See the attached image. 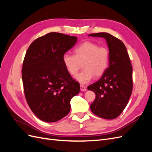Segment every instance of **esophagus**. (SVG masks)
I'll use <instances>...</instances> for the list:
<instances>
[{
	"label": "esophagus",
	"mask_w": 152,
	"mask_h": 152,
	"mask_svg": "<svg viewBox=\"0 0 152 152\" xmlns=\"http://www.w3.org/2000/svg\"><path fill=\"white\" fill-rule=\"evenodd\" d=\"M80 90H81L82 91H86V90H87L86 87L85 86H84V85H80Z\"/></svg>",
	"instance_id": "esophagus-1"
}]
</instances>
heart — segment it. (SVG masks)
Returning <instances> with one entry per match:
<instances>
[{"instance_id":"obj_1","label":"heart","mask_w":152,"mask_h":152,"mask_svg":"<svg viewBox=\"0 0 152 152\" xmlns=\"http://www.w3.org/2000/svg\"><path fill=\"white\" fill-rule=\"evenodd\" d=\"M75 55L66 53L63 62L71 75H76L83 64L84 70L76 77L81 84H87L96 77L102 76L107 70L110 63L109 49L106 46L87 41L74 49Z\"/></svg>"}]
</instances>
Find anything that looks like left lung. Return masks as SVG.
<instances>
[{
  "label": "left lung",
  "instance_id": "8db88e82",
  "mask_svg": "<svg viewBox=\"0 0 152 152\" xmlns=\"http://www.w3.org/2000/svg\"><path fill=\"white\" fill-rule=\"evenodd\" d=\"M104 38L110 52L109 67L100 79L87 87L96 98L90 106L92 112L104 119L118 117L127 104L132 91V66L125 45L108 33L91 34Z\"/></svg>",
  "mask_w": 152,
  "mask_h": 152
}]
</instances>
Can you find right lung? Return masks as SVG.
Masks as SVG:
<instances>
[{
  "label": "right lung",
  "mask_w": 152,
  "mask_h": 152,
  "mask_svg": "<svg viewBox=\"0 0 152 152\" xmlns=\"http://www.w3.org/2000/svg\"><path fill=\"white\" fill-rule=\"evenodd\" d=\"M77 41L76 37L50 32L35 39L26 50L21 70L24 93L41 121L54 122L66 116L71 99L79 93V83L63 62Z\"/></svg>",
  "instance_id": "add662e5"
}]
</instances>
